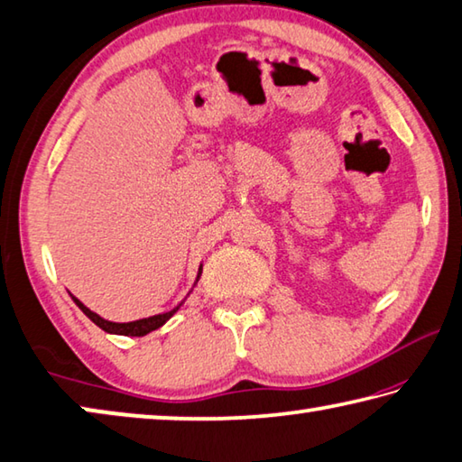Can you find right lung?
Returning <instances> with one entry per match:
<instances>
[{
  "label": "right lung",
  "mask_w": 462,
  "mask_h": 462,
  "mask_svg": "<svg viewBox=\"0 0 462 462\" xmlns=\"http://www.w3.org/2000/svg\"><path fill=\"white\" fill-rule=\"evenodd\" d=\"M199 275H201V269H199ZM199 275H198V279H199ZM73 301L77 303V306H79V310L91 319L93 324L101 328V330H106L109 334H122V336H144L148 332H152V330H156V328H161L162 324H165L167 319L179 310V306H177L175 310L167 311V314H159V316H152V318L136 319V322H128V324H116V322H107V319L99 318L97 314H93V311L89 308H85L83 303L77 300V297H73Z\"/></svg>",
  "instance_id": "1"
}]
</instances>
